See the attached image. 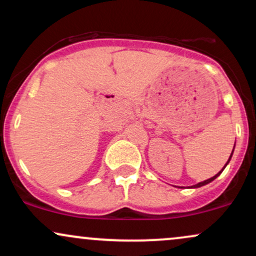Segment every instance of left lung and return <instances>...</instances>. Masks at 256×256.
Returning <instances> with one entry per match:
<instances>
[{"label": "left lung", "instance_id": "obj_1", "mask_svg": "<svg viewBox=\"0 0 256 256\" xmlns=\"http://www.w3.org/2000/svg\"><path fill=\"white\" fill-rule=\"evenodd\" d=\"M232 152H234V150H232ZM232 152H231V155H230V158H231V156H232ZM230 158H228V161H230ZM228 164H226V165H228ZM226 165L224 166V168L226 167ZM224 168L222 170V171H220L218 174H216L214 176V177H212V178H210V179H207V180H204V182H201V183H198V184H196V185H194L192 188H200V186H202V185H206V184H208V183H210V182L212 180H214V179H216V177H218V176L220 174V173H222V171H224Z\"/></svg>", "mask_w": 256, "mask_h": 256}]
</instances>
